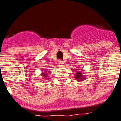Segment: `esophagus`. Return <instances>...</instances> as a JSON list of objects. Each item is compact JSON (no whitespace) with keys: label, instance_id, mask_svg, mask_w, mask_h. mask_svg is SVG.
<instances>
[{"label":"esophagus","instance_id":"obj_1","mask_svg":"<svg viewBox=\"0 0 121 121\" xmlns=\"http://www.w3.org/2000/svg\"><path fill=\"white\" fill-rule=\"evenodd\" d=\"M59 66H62L63 65V62L61 60H59Z\"/></svg>","mask_w":121,"mask_h":121}]
</instances>
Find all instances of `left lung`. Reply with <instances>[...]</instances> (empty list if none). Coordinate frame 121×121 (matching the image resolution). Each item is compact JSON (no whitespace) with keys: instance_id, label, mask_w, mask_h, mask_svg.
I'll list each match as a JSON object with an SVG mask.
<instances>
[{"instance_id":"obj_1","label":"left lung","mask_w":121,"mask_h":121,"mask_svg":"<svg viewBox=\"0 0 121 121\" xmlns=\"http://www.w3.org/2000/svg\"><path fill=\"white\" fill-rule=\"evenodd\" d=\"M75 78H77L78 81H82L83 79H85L83 77H82V73H77L75 74Z\"/></svg>"}]
</instances>
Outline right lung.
I'll return each instance as SVG.
<instances>
[{"instance_id":"1","label":"right lung","mask_w":121,"mask_h":121,"mask_svg":"<svg viewBox=\"0 0 121 121\" xmlns=\"http://www.w3.org/2000/svg\"><path fill=\"white\" fill-rule=\"evenodd\" d=\"M45 73H43V76L44 77H45V76H47V74H45Z\"/></svg>"}]
</instances>
